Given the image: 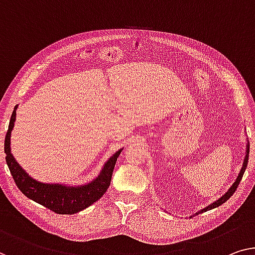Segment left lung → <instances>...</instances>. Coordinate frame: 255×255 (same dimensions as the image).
<instances>
[{
	"label": "left lung",
	"mask_w": 255,
	"mask_h": 255,
	"mask_svg": "<svg viewBox=\"0 0 255 255\" xmlns=\"http://www.w3.org/2000/svg\"><path fill=\"white\" fill-rule=\"evenodd\" d=\"M246 152H248V153H246V157H245L244 164H243V168H242V170H241V173H239V175H238V177H237L236 182H235V183L233 184V187H231V188L229 189V191H228L225 196H222L221 198H220V199H218L216 201H214V203L211 204V205H208V206H207L206 208H204V210H201V211H199L198 213H196L197 215L200 214V213H203V212L210 211V210H212V208H215V207L220 206V205H222L223 203H226V201H227L228 199H229L231 196L234 195L235 191H236L237 188H238L239 183H241V181H242V178H243V175H244V172H245L246 167H248V162H249V153H250V144H248V150H246Z\"/></svg>",
	"instance_id": "8db88e82"
}]
</instances>
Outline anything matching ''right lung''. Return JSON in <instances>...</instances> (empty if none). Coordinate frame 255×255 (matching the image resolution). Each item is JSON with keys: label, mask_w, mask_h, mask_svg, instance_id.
<instances>
[{"label": "right lung", "mask_w": 255, "mask_h": 255, "mask_svg": "<svg viewBox=\"0 0 255 255\" xmlns=\"http://www.w3.org/2000/svg\"><path fill=\"white\" fill-rule=\"evenodd\" d=\"M16 109L17 106L11 115L9 128H7L5 135L4 153L6 154V165L9 167L11 175H12L18 189L27 198L49 208L57 214H74V213L85 210L100 199L110 187L113 169H115L117 159L121 153V150L109 159L98 177L90 182L89 184L81 185V187H66L62 184L41 183L30 177L19 166L10 152V137L13 123L16 120Z\"/></svg>", "instance_id": "add662e5"}]
</instances>
